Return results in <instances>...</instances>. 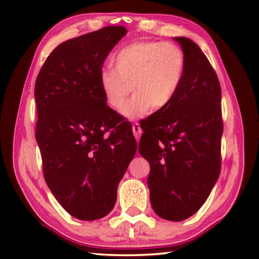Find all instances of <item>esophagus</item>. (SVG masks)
<instances>
[{
	"label": "esophagus",
	"mask_w": 259,
	"mask_h": 259,
	"mask_svg": "<svg viewBox=\"0 0 259 259\" xmlns=\"http://www.w3.org/2000/svg\"><path fill=\"white\" fill-rule=\"evenodd\" d=\"M133 133H134V135L136 137V139L139 140L140 139V136L142 134V130H141V126H140V124L138 122H135L133 124Z\"/></svg>",
	"instance_id": "esophagus-1"
}]
</instances>
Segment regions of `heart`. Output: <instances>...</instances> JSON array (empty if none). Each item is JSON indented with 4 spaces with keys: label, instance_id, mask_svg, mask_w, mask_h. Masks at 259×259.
Returning a JSON list of instances; mask_svg holds the SVG:
<instances>
[{
    "label": "heart",
    "instance_id": "heart-1",
    "mask_svg": "<svg viewBox=\"0 0 259 259\" xmlns=\"http://www.w3.org/2000/svg\"><path fill=\"white\" fill-rule=\"evenodd\" d=\"M183 49L172 42L140 41L115 54L112 68L100 74V85L108 104L129 119L148 114L152 109L167 108L177 96L186 72Z\"/></svg>",
    "mask_w": 259,
    "mask_h": 259
}]
</instances>
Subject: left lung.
Masks as SVG:
<instances>
[{"instance_id": "left-lung-1", "label": "left lung", "mask_w": 259, "mask_h": 259, "mask_svg": "<svg viewBox=\"0 0 259 259\" xmlns=\"http://www.w3.org/2000/svg\"><path fill=\"white\" fill-rule=\"evenodd\" d=\"M186 56L180 89L167 108L144 120L140 155L150 163L148 187L159 217L181 222L207 200L222 168V90L195 42L175 37Z\"/></svg>"}]
</instances>
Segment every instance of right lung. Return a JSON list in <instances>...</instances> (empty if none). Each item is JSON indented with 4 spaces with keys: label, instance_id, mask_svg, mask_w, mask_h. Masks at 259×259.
I'll return each instance as SVG.
<instances>
[{
    "label": "right lung",
    "instance_id": "right-lung-1",
    "mask_svg": "<svg viewBox=\"0 0 259 259\" xmlns=\"http://www.w3.org/2000/svg\"><path fill=\"white\" fill-rule=\"evenodd\" d=\"M125 34L123 26H106L61 43L35 81L43 176L60 205L81 221L112 210L137 150L131 124L107 106L100 85L103 61Z\"/></svg>",
    "mask_w": 259,
    "mask_h": 259
}]
</instances>
